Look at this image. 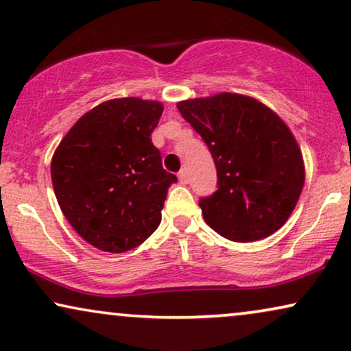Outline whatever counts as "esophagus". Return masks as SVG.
<instances>
[{
    "label": "esophagus",
    "mask_w": 351,
    "mask_h": 351,
    "mask_svg": "<svg viewBox=\"0 0 351 351\" xmlns=\"http://www.w3.org/2000/svg\"><path fill=\"white\" fill-rule=\"evenodd\" d=\"M179 180H180V184H186V182H189V176H186L185 169H182L179 172Z\"/></svg>",
    "instance_id": "obj_1"
}]
</instances>
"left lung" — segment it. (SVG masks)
I'll return each mask as SVG.
<instances>
[{"label": "left lung", "mask_w": 351, "mask_h": 351, "mask_svg": "<svg viewBox=\"0 0 351 351\" xmlns=\"http://www.w3.org/2000/svg\"><path fill=\"white\" fill-rule=\"evenodd\" d=\"M177 108L203 137L217 167L219 190L199 199L206 223L237 243L280 230L305 182L304 156L287 124L243 94L182 100Z\"/></svg>", "instance_id": "8db88e82"}]
</instances>
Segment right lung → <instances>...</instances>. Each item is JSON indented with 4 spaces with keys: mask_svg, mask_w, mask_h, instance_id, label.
I'll return each mask as SVG.
<instances>
[{
    "mask_svg": "<svg viewBox=\"0 0 351 351\" xmlns=\"http://www.w3.org/2000/svg\"><path fill=\"white\" fill-rule=\"evenodd\" d=\"M161 114L156 100H107L84 113L52 155L57 203L75 232L100 251H131L161 222L167 189L177 182L152 142Z\"/></svg>",
    "mask_w": 351,
    "mask_h": 351,
    "instance_id": "obj_1",
    "label": "right lung"
}]
</instances>
